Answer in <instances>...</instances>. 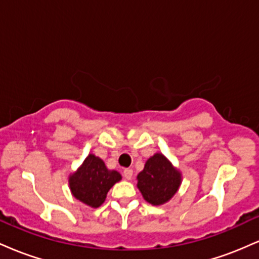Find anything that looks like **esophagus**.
I'll return each instance as SVG.
<instances>
[{"label": "esophagus", "instance_id": "esophagus-1", "mask_svg": "<svg viewBox=\"0 0 259 259\" xmlns=\"http://www.w3.org/2000/svg\"><path fill=\"white\" fill-rule=\"evenodd\" d=\"M123 175H124V178H125L126 180H130L133 178V169H130V168L124 169Z\"/></svg>", "mask_w": 259, "mask_h": 259}]
</instances>
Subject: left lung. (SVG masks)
Wrapping results in <instances>:
<instances>
[{
  "instance_id": "8db88e82",
  "label": "left lung",
  "mask_w": 259,
  "mask_h": 259,
  "mask_svg": "<svg viewBox=\"0 0 259 259\" xmlns=\"http://www.w3.org/2000/svg\"><path fill=\"white\" fill-rule=\"evenodd\" d=\"M181 175L163 154L157 153L138 175V187L148 203L158 206L170 200L178 191Z\"/></svg>"
}]
</instances>
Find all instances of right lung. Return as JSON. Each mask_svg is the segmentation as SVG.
I'll return each instance as SVG.
<instances>
[{
    "mask_svg": "<svg viewBox=\"0 0 259 259\" xmlns=\"http://www.w3.org/2000/svg\"><path fill=\"white\" fill-rule=\"evenodd\" d=\"M121 179L115 170H108L99 157L89 154L82 165L69 179L74 197L88 206L97 208L105 202L109 189Z\"/></svg>",
    "mask_w": 259,
    "mask_h": 259,
    "instance_id": "obj_1",
    "label": "right lung"
}]
</instances>
